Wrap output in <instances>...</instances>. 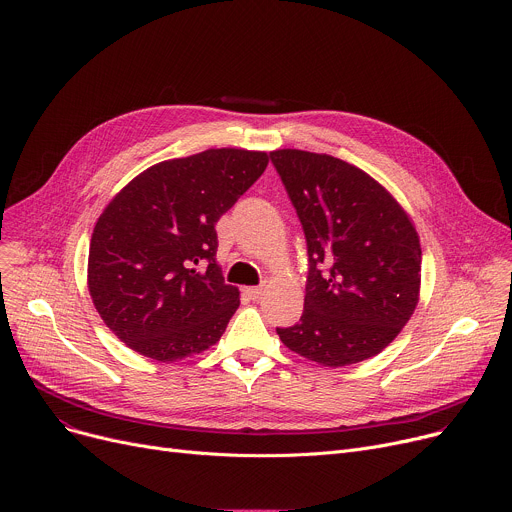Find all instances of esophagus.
Instances as JSON below:
<instances>
[{
    "instance_id": "1",
    "label": "esophagus",
    "mask_w": 512,
    "mask_h": 512,
    "mask_svg": "<svg viewBox=\"0 0 512 512\" xmlns=\"http://www.w3.org/2000/svg\"><path fill=\"white\" fill-rule=\"evenodd\" d=\"M263 285H259V287H245V294L251 298V300H259L261 296H263Z\"/></svg>"
}]
</instances>
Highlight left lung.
I'll use <instances>...</instances> for the list:
<instances>
[{
	"label": "left lung",
	"instance_id": "8db88e82",
	"mask_svg": "<svg viewBox=\"0 0 512 512\" xmlns=\"http://www.w3.org/2000/svg\"><path fill=\"white\" fill-rule=\"evenodd\" d=\"M308 247L304 314L281 342L322 367L379 354L411 318L421 247L397 200L369 174L302 150L269 154Z\"/></svg>",
	"mask_w": 512,
	"mask_h": 512
}]
</instances>
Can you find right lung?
<instances>
[{"label": "right lung", "mask_w": 512, "mask_h": 512, "mask_svg": "<svg viewBox=\"0 0 512 512\" xmlns=\"http://www.w3.org/2000/svg\"><path fill=\"white\" fill-rule=\"evenodd\" d=\"M269 156L206 150L156 164L103 210L89 249V291L131 350L172 362L223 336L239 308L214 257V225L265 172Z\"/></svg>", "instance_id": "1"}]
</instances>
